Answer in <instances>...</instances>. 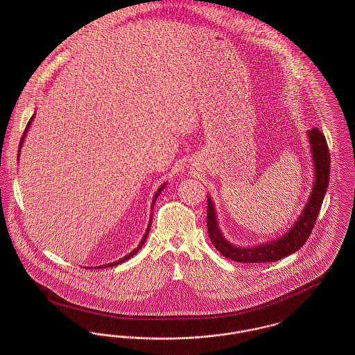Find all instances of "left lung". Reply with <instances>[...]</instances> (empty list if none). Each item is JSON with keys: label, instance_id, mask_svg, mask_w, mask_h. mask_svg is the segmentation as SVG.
I'll list each match as a JSON object with an SVG mask.
<instances>
[{"label": "left lung", "instance_id": "obj_1", "mask_svg": "<svg viewBox=\"0 0 355 355\" xmlns=\"http://www.w3.org/2000/svg\"><path fill=\"white\" fill-rule=\"evenodd\" d=\"M307 137L314 165V184L301 216L284 236L254 246L242 248L233 245L222 234L217 220L216 206L211 201V197L207 196V233L216 249L225 258L243 263L275 262L290 254L295 253L306 243L320 214L330 175V153L324 135L317 128H313L307 132Z\"/></svg>", "mask_w": 355, "mask_h": 355}]
</instances>
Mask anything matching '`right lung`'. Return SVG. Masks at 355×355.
Returning a JSON list of instances; mask_svg holds the SVG:
<instances>
[{"instance_id":"add662e5","label":"right lung","mask_w":355,"mask_h":355,"mask_svg":"<svg viewBox=\"0 0 355 355\" xmlns=\"http://www.w3.org/2000/svg\"><path fill=\"white\" fill-rule=\"evenodd\" d=\"M34 116H32V119H29V122H28V125H26V128H25V132H24V135L21 137V141H19V146H18V158H19V154H21V148H22V144H24V139H25V137H26V133H28V130H29V128H31V125H32V122H33ZM166 186V182L165 184H162V185L159 186V189L155 191V194H154V198H153L152 202V213H150V220H149V223H148V229H146V232H145V234L142 236V239H141V242H139V245L135 248V250H132L130 253L126 254L123 258H119V261H116V262H112V263H106V265H102V266H98L97 269H101V268H112V266H117L119 263H123L125 261H128V259H130L133 255L138 253V250L142 248V245L145 243V241H146V238H148V234H149V232H150V226H152V220H153V207H154V203H155V200H157V197L159 196V193L164 190V187Z\"/></svg>"}]
</instances>
